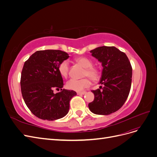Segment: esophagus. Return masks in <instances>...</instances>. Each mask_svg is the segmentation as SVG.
<instances>
[{
  "mask_svg": "<svg viewBox=\"0 0 157 157\" xmlns=\"http://www.w3.org/2000/svg\"><path fill=\"white\" fill-rule=\"evenodd\" d=\"M86 94V92H78L77 94L78 95H84Z\"/></svg>",
  "mask_w": 157,
  "mask_h": 157,
  "instance_id": "34e87169",
  "label": "esophagus"
}]
</instances>
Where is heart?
Returning <instances> with one entry per match:
<instances>
[{"instance_id": "b5f03b06", "label": "heart", "mask_w": 157, "mask_h": 157, "mask_svg": "<svg viewBox=\"0 0 157 157\" xmlns=\"http://www.w3.org/2000/svg\"><path fill=\"white\" fill-rule=\"evenodd\" d=\"M75 61L84 67L83 71L84 76H88L92 80H97L100 76L99 70L93 66L92 61L86 57L80 56L75 59ZM59 73L61 77L66 78L69 73V65L67 61H63L58 66ZM67 88L74 91H82L84 88H88L90 85V80L88 77H84L80 79L71 78L67 82Z\"/></svg>"}]
</instances>
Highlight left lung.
Instances as JSON below:
<instances>
[{"mask_svg":"<svg viewBox=\"0 0 157 157\" xmlns=\"http://www.w3.org/2000/svg\"><path fill=\"white\" fill-rule=\"evenodd\" d=\"M90 53L101 63L103 69L99 83L103 87L102 90L98 88L92 91L94 100L88 104V107L96 115H110L124 105L128 97L132 66L127 56L115 46L98 47Z\"/></svg>","mask_w":157,"mask_h":157,"instance_id":"1","label":"left lung"}]
</instances>
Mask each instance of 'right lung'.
<instances>
[{
    "instance_id": "right-lung-1",
    "label": "right lung",
    "mask_w": 157,
    "mask_h": 157,
    "mask_svg": "<svg viewBox=\"0 0 157 157\" xmlns=\"http://www.w3.org/2000/svg\"><path fill=\"white\" fill-rule=\"evenodd\" d=\"M69 58L61 50H40L23 65L20 82L23 100L40 119L54 121L64 117L69 112L70 100L77 95L73 90L61 89L63 80L58 66ZM54 89H61V92L54 94Z\"/></svg>"
}]
</instances>
